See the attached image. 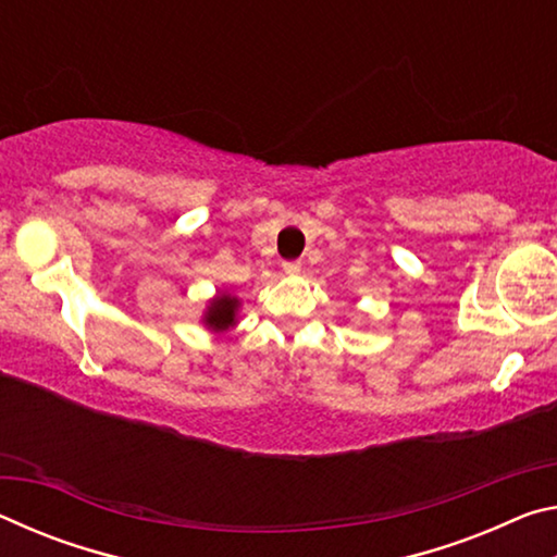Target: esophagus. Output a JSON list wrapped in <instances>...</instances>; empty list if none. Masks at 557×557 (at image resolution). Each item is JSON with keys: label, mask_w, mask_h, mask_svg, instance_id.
Wrapping results in <instances>:
<instances>
[{"label": "esophagus", "mask_w": 557, "mask_h": 557, "mask_svg": "<svg viewBox=\"0 0 557 557\" xmlns=\"http://www.w3.org/2000/svg\"><path fill=\"white\" fill-rule=\"evenodd\" d=\"M282 272H285L287 277H297L301 272V262L299 260H287L285 265H282Z\"/></svg>", "instance_id": "34e87169"}]
</instances>
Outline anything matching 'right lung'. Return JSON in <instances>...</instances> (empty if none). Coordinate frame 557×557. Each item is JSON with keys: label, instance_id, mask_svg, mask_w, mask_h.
Instances as JSON below:
<instances>
[{"label": "right lung", "instance_id": "right-lung-1", "mask_svg": "<svg viewBox=\"0 0 557 557\" xmlns=\"http://www.w3.org/2000/svg\"><path fill=\"white\" fill-rule=\"evenodd\" d=\"M243 301L240 297L231 295V292H215V295L209 299L203 314H201V324L209 329L211 334H225L238 324V312H240Z\"/></svg>", "mask_w": 557, "mask_h": 557}]
</instances>
